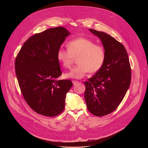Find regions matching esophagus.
<instances>
[{
    "instance_id": "obj_1",
    "label": "esophagus",
    "mask_w": 148,
    "mask_h": 148,
    "mask_svg": "<svg viewBox=\"0 0 148 148\" xmlns=\"http://www.w3.org/2000/svg\"><path fill=\"white\" fill-rule=\"evenodd\" d=\"M72 82H73V83L74 85H75V84H76L77 83H78V81H75V80H73Z\"/></svg>"
}]
</instances>
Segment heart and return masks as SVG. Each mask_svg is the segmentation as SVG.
<instances>
[{
  "instance_id": "obj_1",
  "label": "heart",
  "mask_w": 148,
  "mask_h": 148,
  "mask_svg": "<svg viewBox=\"0 0 148 148\" xmlns=\"http://www.w3.org/2000/svg\"><path fill=\"white\" fill-rule=\"evenodd\" d=\"M67 50L59 49L57 51V58L62 67L70 69L76 57L78 64L66 74V78L81 79L88 72L98 71L103 64L104 49L90 39L84 37L73 39L67 43Z\"/></svg>"
}]
</instances>
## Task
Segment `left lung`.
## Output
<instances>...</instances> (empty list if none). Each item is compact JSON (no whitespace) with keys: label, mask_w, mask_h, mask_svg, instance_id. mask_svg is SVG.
Listing matches in <instances>:
<instances>
[{"label":"left lung","mask_w":148,"mask_h":148,"mask_svg":"<svg viewBox=\"0 0 148 148\" xmlns=\"http://www.w3.org/2000/svg\"><path fill=\"white\" fill-rule=\"evenodd\" d=\"M89 30L101 39L105 59L101 69L84 82V98L90 112L102 116L114 111L123 100L130 86L131 68L122 44L104 32Z\"/></svg>","instance_id":"8db88e82"}]
</instances>
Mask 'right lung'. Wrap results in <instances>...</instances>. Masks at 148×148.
I'll return each mask as SVG.
<instances>
[{
  "mask_svg": "<svg viewBox=\"0 0 148 148\" xmlns=\"http://www.w3.org/2000/svg\"><path fill=\"white\" fill-rule=\"evenodd\" d=\"M70 33L61 26L36 33L23 44L15 59V71L24 99L36 113L55 116L65 107L66 94L73 86L62 74L58 50Z\"/></svg>",
  "mask_w": 148,
  "mask_h": 148,
  "instance_id": "obj_1",
  "label": "right lung"
}]
</instances>
